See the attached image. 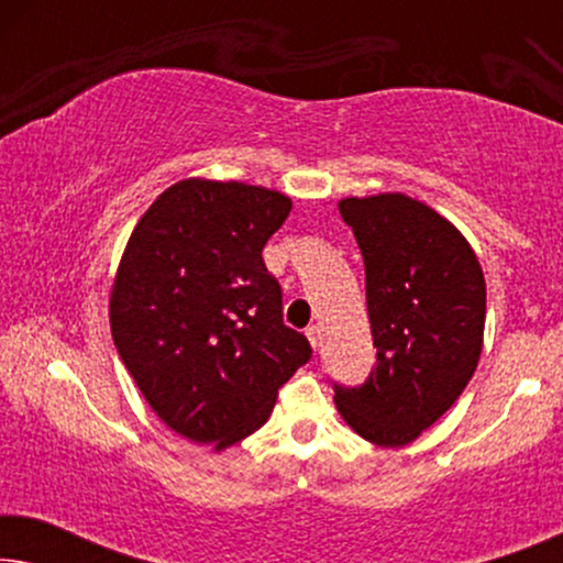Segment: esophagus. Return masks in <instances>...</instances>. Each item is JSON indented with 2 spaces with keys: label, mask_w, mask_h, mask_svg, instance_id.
Wrapping results in <instances>:
<instances>
[{
  "label": "esophagus",
  "mask_w": 563,
  "mask_h": 563,
  "mask_svg": "<svg viewBox=\"0 0 563 563\" xmlns=\"http://www.w3.org/2000/svg\"><path fill=\"white\" fill-rule=\"evenodd\" d=\"M307 338H310V345H312V349H320L322 335H320V328H318V325H310V328H307Z\"/></svg>",
  "instance_id": "34e87169"
}]
</instances>
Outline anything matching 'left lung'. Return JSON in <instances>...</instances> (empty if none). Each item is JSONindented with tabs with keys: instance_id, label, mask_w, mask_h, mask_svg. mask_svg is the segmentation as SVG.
<instances>
[{
	"instance_id": "1",
	"label": "left lung",
	"mask_w": 563,
	"mask_h": 563,
	"mask_svg": "<svg viewBox=\"0 0 563 563\" xmlns=\"http://www.w3.org/2000/svg\"><path fill=\"white\" fill-rule=\"evenodd\" d=\"M366 274L376 361L358 387L333 384L343 420L376 445H407L472 379L482 353L487 289L466 238L405 195L338 205Z\"/></svg>"
}]
</instances>
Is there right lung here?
I'll return each mask as SVG.
<instances>
[{"label":"right lung","mask_w":563,"mask_h":563,"mask_svg":"<svg viewBox=\"0 0 563 563\" xmlns=\"http://www.w3.org/2000/svg\"><path fill=\"white\" fill-rule=\"evenodd\" d=\"M289 210L279 191L187 179L148 207L122 253L112 341L153 412L189 441H243L312 358L284 325L282 287L261 256Z\"/></svg>","instance_id":"obj_1"}]
</instances>
